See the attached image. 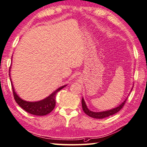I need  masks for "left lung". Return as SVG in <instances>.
I'll return each instance as SVG.
<instances>
[{"instance_id": "8db88e82", "label": "left lung", "mask_w": 147, "mask_h": 147, "mask_svg": "<svg viewBox=\"0 0 147 147\" xmlns=\"http://www.w3.org/2000/svg\"><path fill=\"white\" fill-rule=\"evenodd\" d=\"M127 99V98L125 100V101H124L123 103H121L120 106L114 108V109L108 110V111H103V112H93V111H90L87 107L86 104L84 100V98H82V107L83 111H84V112L87 115L89 116V117L94 118L102 119V118L109 117V116L115 115V113H117L119 111H120L121 109V108L123 107L124 104H125Z\"/></svg>"}]
</instances>
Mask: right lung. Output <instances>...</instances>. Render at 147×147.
<instances>
[{
	"mask_svg": "<svg viewBox=\"0 0 147 147\" xmlns=\"http://www.w3.org/2000/svg\"><path fill=\"white\" fill-rule=\"evenodd\" d=\"M10 68L11 66L9 67V71H10ZM9 75H10L9 71ZM11 86L14 98H15L16 103H17L22 109H24L27 113H29L30 114H32L33 115L44 116L48 115L49 113H51L52 111L54 109L55 106H56V96L57 93L61 89H63V88H65L66 85L63 86L59 88L57 90L54 91L51 95H49L45 99L41 100L38 102H27L22 100V98L19 97L18 95L16 93L15 90H14L12 82Z\"/></svg>",
	"mask_w": 147,
	"mask_h": 147,
	"instance_id": "add662e5",
	"label": "right lung"
}]
</instances>
